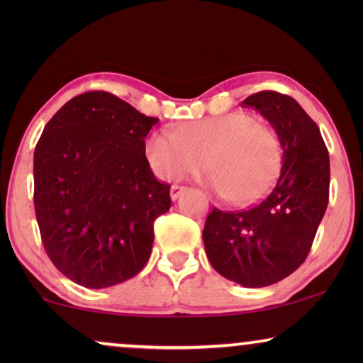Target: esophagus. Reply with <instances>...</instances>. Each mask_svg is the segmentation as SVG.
<instances>
[{"mask_svg": "<svg viewBox=\"0 0 363 363\" xmlns=\"http://www.w3.org/2000/svg\"><path fill=\"white\" fill-rule=\"evenodd\" d=\"M186 188L185 186H180V185H172V188H170V198L172 200H177L178 196L182 195L183 191H185Z\"/></svg>", "mask_w": 363, "mask_h": 363, "instance_id": "esophagus-1", "label": "esophagus"}]
</instances>
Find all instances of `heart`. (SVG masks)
<instances>
[{"label":"heart","instance_id":"1","mask_svg":"<svg viewBox=\"0 0 363 363\" xmlns=\"http://www.w3.org/2000/svg\"><path fill=\"white\" fill-rule=\"evenodd\" d=\"M152 170L163 180L211 168L210 185L233 205L259 201L277 180L282 143L274 128L247 112H230L182 123L177 133L153 132L145 143Z\"/></svg>","mask_w":363,"mask_h":363}]
</instances>
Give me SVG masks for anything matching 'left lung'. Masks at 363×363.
<instances>
[{"instance_id":"obj_1","label":"left lung","mask_w":363,"mask_h":363,"mask_svg":"<svg viewBox=\"0 0 363 363\" xmlns=\"http://www.w3.org/2000/svg\"><path fill=\"white\" fill-rule=\"evenodd\" d=\"M267 118L282 143L277 183L245 211L215 208L203 242L211 266L245 287H266L292 274L309 255L329 203V152L319 127L294 99L261 91L242 101Z\"/></svg>"}]
</instances>
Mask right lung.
Wrapping results in <instances>:
<instances>
[{
  "label": "right lung",
  "instance_id": "right-lung-1",
  "mask_svg": "<svg viewBox=\"0 0 363 363\" xmlns=\"http://www.w3.org/2000/svg\"><path fill=\"white\" fill-rule=\"evenodd\" d=\"M158 122L104 91L64 104L34 150V210L44 251L89 289L130 279L147 264L153 221L170 210L145 137Z\"/></svg>",
  "mask_w": 363,
  "mask_h": 363
}]
</instances>
